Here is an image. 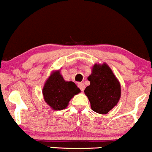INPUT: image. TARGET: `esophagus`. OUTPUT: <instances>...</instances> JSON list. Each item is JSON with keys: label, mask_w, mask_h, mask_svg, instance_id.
Wrapping results in <instances>:
<instances>
[{"label": "esophagus", "mask_w": 152, "mask_h": 152, "mask_svg": "<svg viewBox=\"0 0 152 152\" xmlns=\"http://www.w3.org/2000/svg\"><path fill=\"white\" fill-rule=\"evenodd\" d=\"M78 86L81 89V91H83L84 89H85V85H84L83 83H78Z\"/></svg>", "instance_id": "esophagus-1"}]
</instances>
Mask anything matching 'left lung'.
Instances as JSON below:
<instances>
[{"mask_svg":"<svg viewBox=\"0 0 152 152\" xmlns=\"http://www.w3.org/2000/svg\"><path fill=\"white\" fill-rule=\"evenodd\" d=\"M88 80L90 85L84 93L90 101L91 109L99 114H107L121 97L120 81L106 63L95 64Z\"/></svg>","mask_w":152,"mask_h":152,"instance_id":"1","label":"left lung"}]
</instances>
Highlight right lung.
<instances>
[{"mask_svg":"<svg viewBox=\"0 0 152 152\" xmlns=\"http://www.w3.org/2000/svg\"><path fill=\"white\" fill-rule=\"evenodd\" d=\"M80 92L81 90L74 82L64 79L60 69L51 73L42 88L44 100L54 110L65 109L71 98Z\"/></svg>","mask_w":152,"mask_h":152,"instance_id":"right-lung-1","label":"right lung"}]
</instances>
